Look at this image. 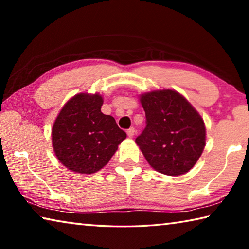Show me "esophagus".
Instances as JSON below:
<instances>
[{
    "label": "esophagus",
    "mask_w": 249,
    "mask_h": 249,
    "mask_svg": "<svg viewBox=\"0 0 249 249\" xmlns=\"http://www.w3.org/2000/svg\"><path fill=\"white\" fill-rule=\"evenodd\" d=\"M126 133H127V135H128L129 137H133L134 135H135V128L134 127H130V128L127 129V132H126Z\"/></svg>",
    "instance_id": "1"
}]
</instances>
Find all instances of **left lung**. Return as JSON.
Returning <instances> with one entry per match:
<instances>
[{"label": "left lung", "mask_w": 249, "mask_h": 249, "mask_svg": "<svg viewBox=\"0 0 249 249\" xmlns=\"http://www.w3.org/2000/svg\"><path fill=\"white\" fill-rule=\"evenodd\" d=\"M146 127L136 138L142 155L156 171L180 176L196 165L205 146V125L184 96L175 90L141 95Z\"/></svg>", "instance_id": "left-lung-1"}]
</instances>
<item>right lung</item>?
<instances>
[{
  "instance_id": "1",
  "label": "right lung",
  "mask_w": 249,
  "mask_h": 249,
  "mask_svg": "<svg viewBox=\"0 0 249 249\" xmlns=\"http://www.w3.org/2000/svg\"><path fill=\"white\" fill-rule=\"evenodd\" d=\"M102 104L98 93H79L64 105L54 121V154L71 171L89 175L102 169L126 138L114 117L101 112Z\"/></svg>"
}]
</instances>
